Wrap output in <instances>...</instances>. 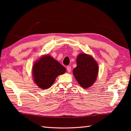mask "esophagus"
Returning a JSON list of instances; mask_svg holds the SVG:
<instances>
[{"mask_svg": "<svg viewBox=\"0 0 131 131\" xmlns=\"http://www.w3.org/2000/svg\"><path fill=\"white\" fill-rule=\"evenodd\" d=\"M66 69H67V70H68V71L69 72V73H70V72L71 70V66H67V68H66Z\"/></svg>", "mask_w": 131, "mask_h": 131, "instance_id": "obj_1", "label": "esophagus"}]
</instances>
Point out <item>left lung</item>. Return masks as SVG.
Instances as JSON below:
<instances>
[{"instance_id":"1","label":"left lung","mask_w":131,"mask_h":131,"mask_svg":"<svg viewBox=\"0 0 131 131\" xmlns=\"http://www.w3.org/2000/svg\"><path fill=\"white\" fill-rule=\"evenodd\" d=\"M77 66L73 70V74L80 85L87 88L96 81L99 68L94 58L85 53L79 54L77 58Z\"/></svg>"}]
</instances>
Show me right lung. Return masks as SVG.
I'll use <instances>...</instances> for the list:
<instances>
[{
  "instance_id": "1",
  "label": "right lung",
  "mask_w": 131,
  "mask_h": 131,
  "mask_svg": "<svg viewBox=\"0 0 131 131\" xmlns=\"http://www.w3.org/2000/svg\"><path fill=\"white\" fill-rule=\"evenodd\" d=\"M65 71V67L48 55L40 58L32 67L35 83L44 90L51 87L57 77L64 74Z\"/></svg>"
}]
</instances>
